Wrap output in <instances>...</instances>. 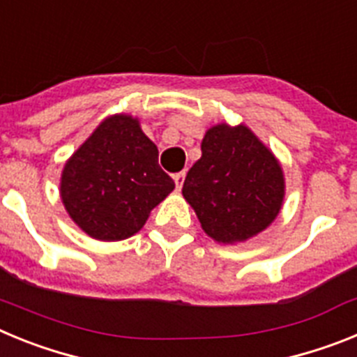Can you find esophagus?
Masks as SVG:
<instances>
[{"label": "esophagus", "instance_id": "esophagus-1", "mask_svg": "<svg viewBox=\"0 0 357 357\" xmlns=\"http://www.w3.org/2000/svg\"><path fill=\"white\" fill-rule=\"evenodd\" d=\"M184 176H185V172H178L173 175V181H175V185H176V191H181L182 189V184H184Z\"/></svg>", "mask_w": 357, "mask_h": 357}]
</instances>
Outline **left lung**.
Instances as JSON below:
<instances>
[{
    "label": "left lung",
    "instance_id": "1",
    "mask_svg": "<svg viewBox=\"0 0 357 357\" xmlns=\"http://www.w3.org/2000/svg\"><path fill=\"white\" fill-rule=\"evenodd\" d=\"M279 160L245 125H214L202 139V157L182 195L202 229L218 243L247 241L273 222L284 200Z\"/></svg>",
    "mask_w": 357,
    "mask_h": 357
}]
</instances>
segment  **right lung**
<instances>
[{
  "label": "right lung",
  "mask_w": 357,
  "mask_h": 357,
  "mask_svg": "<svg viewBox=\"0 0 357 357\" xmlns=\"http://www.w3.org/2000/svg\"><path fill=\"white\" fill-rule=\"evenodd\" d=\"M175 189L159 166V150L139 119L114 114L68 159L61 198L71 220L100 241H121L139 232L151 209Z\"/></svg>",
  "instance_id": "add662e5"
}]
</instances>
